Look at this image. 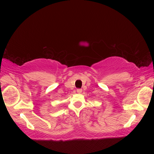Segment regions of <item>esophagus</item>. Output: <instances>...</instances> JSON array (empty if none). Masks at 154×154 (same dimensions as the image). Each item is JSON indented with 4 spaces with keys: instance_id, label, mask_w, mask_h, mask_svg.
<instances>
[{
    "instance_id": "esophagus-1",
    "label": "esophagus",
    "mask_w": 154,
    "mask_h": 154,
    "mask_svg": "<svg viewBox=\"0 0 154 154\" xmlns=\"http://www.w3.org/2000/svg\"><path fill=\"white\" fill-rule=\"evenodd\" d=\"M77 92L78 93H81L82 92V89H80V88H78V89H77Z\"/></svg>"
}]
</instances>
